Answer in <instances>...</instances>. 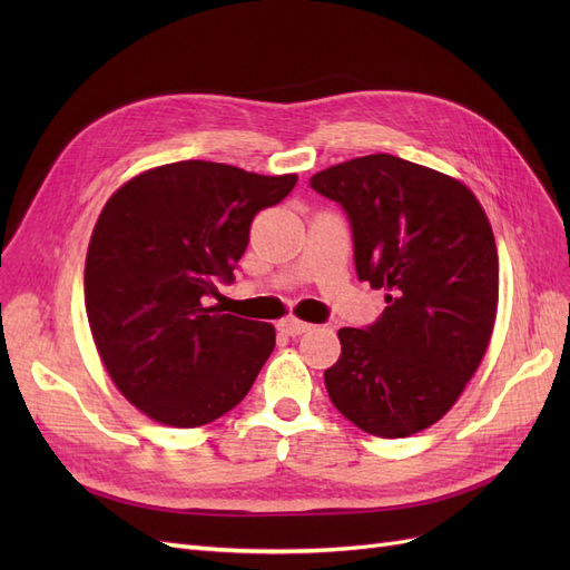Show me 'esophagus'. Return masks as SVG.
<instances>
[{"instance_id":"esophagus-1","label":"esophagus","mask_w":570,"mask_h":570,"mask_svg":"<svg viewBox=\"0 0 570 570\" xmlns=\"http://www.w3.org/2000/svg\"><path fill=\"white\" fill-rule=\"evenodd\" d=\"M308 327H312V325H308L306 321H299L297 316H285L283 321H278V331L289 335V337H297V335L306 333Z\"/></svg>"}]
</instances>
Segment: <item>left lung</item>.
Segmentation results:
<instances>
[{"mask_svg": "<svg viewBox=\"0 0 570 570\" xmlns=\"http://www.w3.org/2000/svg\"><path fill=\"white\" fill-rule=\"evenodd\" d=\"M352 223L358 281L385 289L366 331L342 327L325 390L344 419L375 438L438 423L478 371L494 331L499 258L478 197L461 180L392 154L312 176Z\"/></svg>", "mask_w": 570, "mask_h": 570, "instance_id": "obj_1", "label": "left lung"}]
</instances>
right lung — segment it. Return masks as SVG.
Segmentation results:
<instances>
[{"instance_id":"1","label":"right lung","mask_w":570,"mask_h":570,"mask_svg":"<svg viewBox=\"0 0 570 570\" xmlns=\"http://www.w3.org/2000/svg\"><path fill=\"white\" fill-rule=\"evenodd\" d=\"M297 176L176 161L126 180L101 209L85 258V312L97 354L151 421L199 428L245 400L275 327L220 314L216 281L249 243L254 216Z\"/></svg>"}]
</instances>
